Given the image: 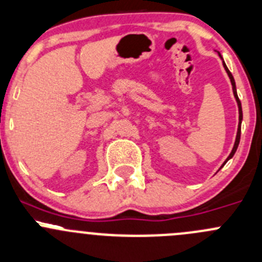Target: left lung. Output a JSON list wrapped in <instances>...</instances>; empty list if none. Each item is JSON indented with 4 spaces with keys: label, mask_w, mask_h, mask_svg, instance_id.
Masks as SVG:
<instances>
[{
    "label": "left lung",
    "mask_w": 262,
    "mask_h": 262,
    "mask_svg": "<svg viewBox=\"0 0 262 262\" xmlns=\"http://www.w3.org/2000/svg\"><path fill=\"white\" fill-rule=\"evenodd\" d=\"M224 69H225V71H227L228 76H229V79H230V82H232V86H233V94H234V98H235V100H237V104H238V111H239V125H238L237 137H235V142H234V146H233V149H232V152H230V154H229V157H228V158H227V160H225V162H224V164H225V163H227L228 160H229L230 158H232L233 155H234L235 150H237V147H238V144H239V139H241V122H242V107H241V102H239V99H238L237 90H235V82H234V79H233V75L230 74V71H229V70H228V67L225 66V63H224ZM224 164H223V165H224Z\"/></svg>",
    "instance_id": "obj_1"
}]
</instances>
